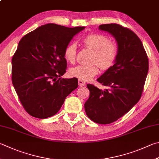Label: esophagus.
Wrapping results in <instances>:
<instances>
[{
  "mask_svg": "<svg viewBox=\"0 0 159 159\" xmlns=\"http://www.w3.org/2000/svg\"><path fill=\"white\" fill-rule=\"evenodd\" d=\"M78 83H79V85L80 86V87H83V86L85 85V83L84 81H83V80H79Z\"/></svg>",
  "mask_w": 159,
  "mask_h": 159,
  "instance_id": "34e87169",
  "label": "esophagus"
}]
</instances>
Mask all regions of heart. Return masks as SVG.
<instances>
[{"mask_svg":"<svg viewBox=\"0 0 159 159\" xmlns=\"http://www.w3.org/2000/svg\"><path fill=\"white\" fill-rule=\"evenodd\" d=\"M82 42L86 47L94 51L91 62L95 63V65H79L72 67L70 70V74L83 81H88L99 73L98 66L102 70H106L115 64L118 55V48L115 43L110 42L107 36L99 33L88 34L83 37ZM76 54V45L74 43H70L66 46L64 56L67 62L73 63Z\"/></svg>","mask_w":159,"mask_h":159,"instance_id":"obj_1","label":"heart"}]
</instances>
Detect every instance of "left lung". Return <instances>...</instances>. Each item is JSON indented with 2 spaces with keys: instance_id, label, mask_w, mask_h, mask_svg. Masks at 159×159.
I'll list each match as a JSON object with an SVG mask.
<instances>
[{
  "instance_id": "1",
  "label": "left lung",
  "mask_w": 159,
  "mask_h": 159,
  "mask_svg": "<svg viewBox=\"0 0 159 159\" xmlns=\"http://www.w3.org/2000/svg\"><path fill=\"white\" fill-rule=\"evenodd\" d=\"M99 28L115 37L118 55L115 64L97 79L108 89L87 85L89 97L85 110L93 122L108 125L122 117L140 100L149 61L142 42L132 30L117 24H102Z\"/></svg>"
}]
</instances>
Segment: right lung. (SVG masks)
Returning a JSON list of instances; mask_svg holds the SVG:
<instances>
[{
    "mask_svg": "<svg viewBox=\"0 0 159 159\" xmlns=\"http://www.w3.org/2000/svg\"><path fill=\"white\" fill-rule=\"evenodd\" d=\"M85 27L41 25L20 40L11 59V81L22 106L31 116L45 119L59 111L78 87V79H65L64 51Z\"/></svg>",
    "mask_w": 159,
    "mask_h": 159,
    "instance_id": "obj_1",
    "label": "right lung"
}]
</instances>
